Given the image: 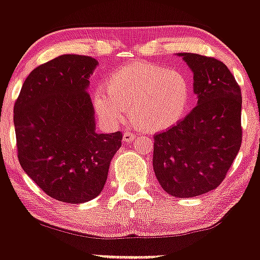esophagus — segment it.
I'll return each instance as SVG.
<instances>
[{"label": "esophagus", "mask_w": 260, "mask_h": 260, "mask_svg": "<svg viewBox=\"0 0 260 260\" xmlns=\"http://www.w3.org/2000/svg\"><path fill=\"white\" fill-rule=\"evenodd\" d=\"M136 134L131 133V132H124L123 134V142L124 143H132L134 139H136Z\"/></svg>", "instance_id": "1"}]
</instances>
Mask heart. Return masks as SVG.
Instances as JSON below:
<instances>
[{"mask_svg":"<svg viewBox=\"0 0 260 260\" xmlns=\"http://www.w3.org/2000/svg\"><path fill=\"white\" fill-rule=\"evenodd\" d=\"M192 99L186 74L140 62L111 73L105 89L94 92V107L106 123H121L129 111L132 124L148 133L162 132L184 117Z\"/></svg>","mask_w":260,"mask_h":260,"instance_id":"1","label":"heart"}]
</instances>
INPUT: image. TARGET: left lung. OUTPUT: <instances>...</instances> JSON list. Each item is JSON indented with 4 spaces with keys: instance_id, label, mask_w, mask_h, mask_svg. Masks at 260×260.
<instances>
[{
    "instance_id": "1",
    "label": "left lung",
    "mask_w": 260,
    "mask_h": 260,
    "mask_svg": "<svg viewBox=\"0 0 260 260\" xmlns=\"http://www.w3.org/2000/svg\"><path fill=\"white\" fill-rule=\"evenodd\" d=\"M178 55L192 70L198 104L177 124L154 136L153 168L165 192L192 198L215 189L240 151L242 96L221 61Z\"/></svg>"
}]
</instances>
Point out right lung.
Here are the masks:
<instances>
[{"mask_svg": "<svg viewBox=\"0 0 260 260\" xmlns=\"http://www.w3.org/2000/svg\"><path fill=\"white\" fill-rule=\"evenodd\" d=\"M96 66L89 56H58L26 77L14 104L20 166L47 196L70 204L100 194L121 148V132H95L86 89Z\"/></svg>", "mask_w": 260, "mask_h": 260, "instance_id": "obj_1", "label": "right lung"}]
</instances>
